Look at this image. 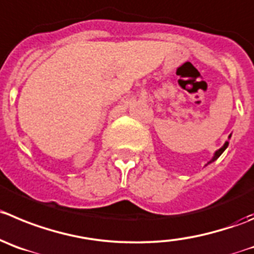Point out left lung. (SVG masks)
<instances>
[{
  "label": "left lung",
  "instance_id": "left-lung-1",
  "mask_svg": "<svg viewBox=\"0 0 254 254\" xmlns=\"http://www.w3.org/2000/svg\"><path fill=\"white\" fill-rule=\"evenodd\" d=\"M231 135H232V134H231ZM231 135H229V136H228L229 139H231ZM228 144H229V141H226V143H224V145L222 146V148H220V149H218V150L215 151V153H214V155H213V158H212V159H210L209 162L207 163V165H208V164H210V163L215 162V160H217L218 158H219V156L222 155V153H223V151L226 150V149H227V146H228Z\"/></svg>",
  "mask_w": 254,
  "mask_h": 254
}]
</instances>
